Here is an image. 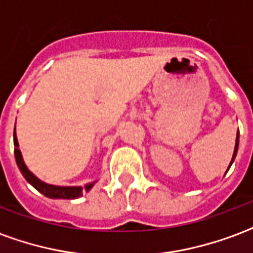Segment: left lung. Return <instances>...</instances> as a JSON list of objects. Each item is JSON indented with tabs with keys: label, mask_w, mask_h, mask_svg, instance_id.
Masks as SVG:
<instances>
[{
	"label": "left lung",
	"mask_w": 253,
	"mask_h": 253,
	"mask_svg": "<svg viewBox=\"0 0 253 253\" xmlns=\"http://www.w3.org/2000/svg\"><path fill=\"white\" fill-rule=\"evenodd\" d=\"M238 147H239V130H238V136H236V143H235V150H234V155H232V159H231V163H230V167H231V164L234 163V160H235V156L236 154H238ZM230 169V168H228Z\"/></svg>",
	"instance_id": "1"
}]
</instances>
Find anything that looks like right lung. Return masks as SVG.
<instances>
[{"label": "right lung", "instance_id": "add662e5", "mask_svg": "<svg viewBox=\"0 0 253 253\" xmlns=\"http://www.w3.org/2000/svg\"><path fill=\"white\" fill-rule=\"evenodd\" d=\"M14 155H15V162H17V166L21 170V173L23 174L26 180L29 184H31L34 188L37 189L38 192H41L43 196L48 197V198H64V200H75V198H79V197L83 196V192H89L93 185L97 182V181H93L90 184H86L83 188V186H57V185H51L47 184L44 181L39 180L33 172H30L29 168L26 167L25 162H23V158H22L21 151H19V144H18L17 134H15V130H14Z\"/></svg>", "mask_w": 253, "mask_h": 253}]
</instances>
